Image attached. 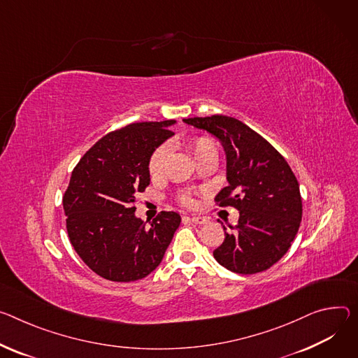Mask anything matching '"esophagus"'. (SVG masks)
<instances>
[{"label": "esophagus", "instance_id": "obj_1", "mask_svg": "<svg viewBox=\"0 0 358 358\" xmlns=\"http://www.w3.org/2000/svg\"><path fill=\"white\" fill-rule=\"evenodd\" d=\"M187 218H189L192 222H196V224H206L208 221L206 217H199V215H191Z\"/></svg>", "mask_w": 358, "mask_h": 358}]
</instances>
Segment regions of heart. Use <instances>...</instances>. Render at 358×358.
I'll return each instance as SVG.
<instances>
[{
	"label": "heart",
	"mask_w": 358,
	"mask_h": 358,
	"mask_svg": "<svg viewBox=\"0 0 358 358\" xmlns=\"http://www.w3.org/2000/svg\"><path fill=\"white\" fill-rule=\"evenodd\" d=\"M188 150L191 151V154L194 155V158H199L207 152H217L215 150V144L213 143V140L207 138V137H199V138H194L191 141H188L187 144ZM167 155H169V148L166 145H161L158 147L157 150H154V152L151 154L150 159H148V171L155 176V174H159L162 171V169H164V164H166V159H167ZM180 203L184 204V206H192L194 200H192V196L188 192V191H184L180 194L178 197Z\"/></svg>",
	"instance_id": "heart-1"
}]
</instances>
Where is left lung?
I'll return each mask as SVG.
<instances>
[{
  "instance_id": "8db88e82",
  "label": "left lung",
  "mask_w": 358,
  "mask_h": 358,
  "mask_svg": "<svg viewBox=\"0 0 358 358\" xmlns=\"http://www.w3.org/2000/svg\"><path fill=\"white\" fill-rule=\"evenodd\" d=\"M182 121L221 143L229 185L217 194L215 201L240 211L238 224L230 227L233 231H224V243L214 250V258L238 274L270 268L288 251L301 222L303 204L294 173L267 140L233 117Z\"/></svg>"
}]
</instances>
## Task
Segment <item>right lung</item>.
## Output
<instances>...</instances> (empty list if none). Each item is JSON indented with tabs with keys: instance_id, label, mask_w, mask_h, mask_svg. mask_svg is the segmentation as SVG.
Listing matches in <instances>:
<instances>
[{
	"instance_id": "right-lung-1",
	"label": "right lung",
	"mask_w": 358,
	"mask_h": 358,
	"mask_svg": "<svg viewBox=\"0 0 358 358\" xmlns=\"http://www.w3.org/2000/svg\"><path fill=\"white\" fill-rule=\"evenodd\" d=\"M174 120L134 122L96 141L76 166L62 206L70 241L100 277L129 282L152 273L181 217L161 211L150 224L136 215V196L150 184L148 159L174 133Z\"/></svg>"
}]
</instances>
